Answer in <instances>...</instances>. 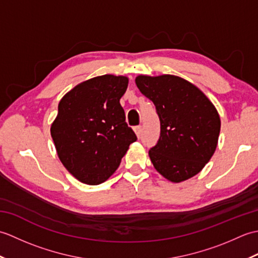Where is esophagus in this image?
I'll list each match as a JSON object with an SVG mask.
<instances>
[{"instance_id": "1", "label": "esophagus", "mask_w": 258, "mask_h": 258, "mask_svg": "<svg viewBox=\"0 0 258 258\" xmlns=\"http://www.w3.org/2000/svg\"><path fill=\"white\" fill-rule=\"evenodd\" d=\"M134 132H135L136 136H138V138H140L141 134H142V126H141V125L135 126V127H134Z\"/></svg>"}]
</instances>
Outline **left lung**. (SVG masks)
Returning a JSON list of instances; mask_svg holds the SVG:
<instances>
[{
  "mask_svg": "<svg viewBox=\"0 0 258 258\" xmlns=\"http://www.w3.org/2000/svg\"><path fill=\"white\" fill-rule=\"evenodd\" d=\"M135 83L154 103L161 120L160 140L149 152L153 166L172 183L195 176L217 147L216 107L199 87L176 75H138Z\"/></svg>",
  "mask_w": 258,
  "mask_h": 258,
  "instance_id": "obj_1",
  "label": "left lung"
}]
</instances>
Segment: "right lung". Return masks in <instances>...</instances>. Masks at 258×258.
I'll return each instance as SVG.
<instances>
[{
	"label": "right lung",
	"instance_id": "add662e5",
	"mask_svg": "<svg viewBox=\"0 0 258 258\" xmlns=\"http://www.w3.org/2000/svg\"><path fill=\"white\" fill-rule=\"evenodd\" d=\"M127 85V76H96L74 86L58 103L51 136L59 161L82 183L105 182L138 140L119 104Z\"/></svg>",
	"mask_w": 258,
	"mask_h": 258
}]
</instances>
